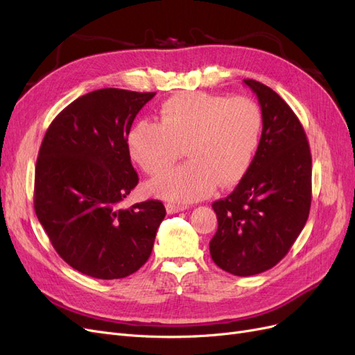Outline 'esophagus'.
I'll return each mask as SVG.
<instances>
[{
    "label": "esophagus",
    "instance_id": "1",
    "mask_svg": "<svg viewBox=\"0 0 355 355\" xmlns=\"http://www.w3.org/2000/svg\"><path fill=\"white\" fill-rule=\"evenodd\" d=\"M167 211L168 213H179V211H182V210H187L188 209V206L187 204H179V202H167Z\"/></svg>",
    "mask_w": 355,
    "mask_h": 355
}]
</instances>
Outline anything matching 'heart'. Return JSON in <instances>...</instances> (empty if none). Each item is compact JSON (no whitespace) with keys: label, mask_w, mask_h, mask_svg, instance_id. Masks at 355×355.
<instances>
[{"label":"heart","mask_w":355,"mask_h":355,"mask_svg":"<svg viewBox=\"0 0 355 355\" xmlns=\"http://www.w3.org/2000/svg\"><path fill=\"white\" fill-rule=\"evenodd\" d=\"M159 123L141 120L127 133L128 154L145 173H163L187 145L189 161L149 184L153 194L196 201L219 184L231 187L250 170L263 132L261 106L249 98L204 92L171 96L158 110Z\"/></svg>","instance_id":"1"}]
</instances>
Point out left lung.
Segmentation results:
<instances>
[{"mask_svg":"<svg viewBox=\"0 0 355 355\" xmlns=\"http://www.w3.org/2000/svg\"><path fill=\"white\" fill-rule=\"evenodd\" d=\"M263 114L261 146L253 164L227 198L211 204L218 231L213 262L249 277L271 270L288 253L311 209L313 158L299 118L268 85L247 78Z\"/></svg>","mask_w":355,"mask_h":355,"instance_id":"left-lung-1","label":"left lung"}]
</instances>
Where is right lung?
<instances>
[{
  "label": "right lung",
  "mask_w": 355,
  "mask_h": 355,
  "mask_svg": "<svg viewBox=\"0 0 355 355\" xmlns=\"http://www.w3.org/2000/svg\"><path fill=\"white\" fill-rule=\"evenodd\" d=\"M155 93L101 89L69 103L38 153L34 209L58 254L101 280L136 272L166 216L159 200L121 209L139 176L127 149L135 116Z\"/></svg>",
  "instance_id": "obj_1"
}]
</instances>
